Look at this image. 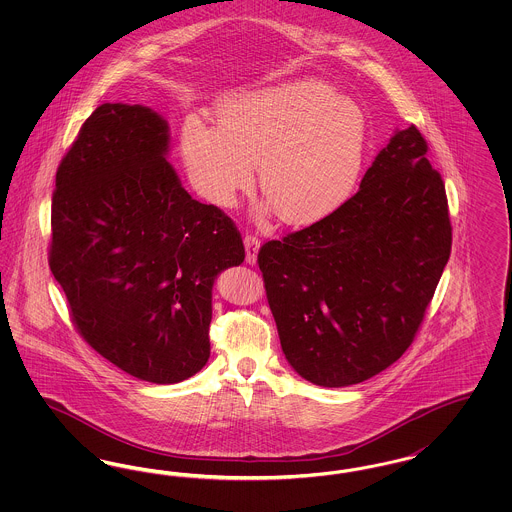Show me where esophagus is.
<instances>
[{
	"label": "esophagus",
	"instance_id": "34e87169",
	"mask_svg": "<svg viewBox=\"0 0 512 512\" xmlns=\"http://www.w3.org/2000/svg\"><path fill=\"white\" fill-rule=\"evenodd\" d=\"M244 245L245 261H247L249 265H255V263H257V253H259V247H261L259 238H257V236H253V234H245Z\"/></svg>",
	"mask_w": 512,
	"mask_h": 512
}]
</instances>
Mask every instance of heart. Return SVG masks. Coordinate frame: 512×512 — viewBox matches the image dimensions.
<instances>
[{"label":"heart","mask_w":512,"mask_h":512,"mask_svg":"<svg viewBox=\"0 0 512 512\" xmlns=\"http://www.w3.org/2000/svg\"><path fill=\"white\" fill-rule=\"evenodd\" d=\"M357 103L318 80L226 98L217 128L184 122L180 155L195 192L228 209L253 182L276 217L295 226L332 215L353 194L365 157Z\"/></svg>","instance_id":"1"}]
</instances>
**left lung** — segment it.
Segmentation results:
<instances>
[{"instance_id": "1", "label": "left lung", "mask_w": 512, "mask_h": 512, "mask_svg": "<svg viewBox=\"0 0 512 512\" xmlns=\"http://www.w3.org/2000/svg\"><path fill=\"white\" fill-rule=\"evenodd\" d=\"M445 184L411 124L332 215L259 249L293 370L324 388L365 382L413 343L451 253Z\"/></svg>"}]
</instances>
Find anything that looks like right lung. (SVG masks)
<instances>
[{
    "label": "right lung",
    "mask_w": 512,
    "mask_h": 512,
    "mask_svg": "<svg viewBox=\"0 0 512 512\" xmlns=\"http://www.w3.org/2000/svg\"><path fill=\"white\" fill-rule=\"evenodd\" d=\"M169 142L153 109L103 103L61 159L51 199L49 268L78 334L153 384L205 366L215 278L245 259L232 219L182 188Z\"/></svg>",
    "instance_id": "obj_1"
}]
</instances>
